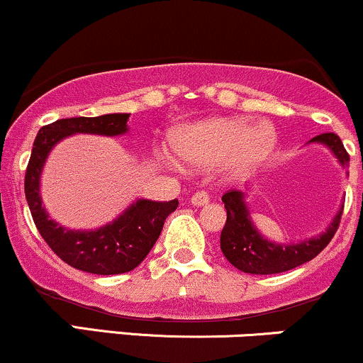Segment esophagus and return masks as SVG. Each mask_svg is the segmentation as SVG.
<instances>
[{"instance_id": "esophagus-1", "label": "esophagus", "mask_w": 363, "mask_h": 363, "mask_svg": "<svg viewBox=\"0 0 363 363\" xmlns=\"http://www.w3.org/2000/svg\"><path fill=\"white\" fill-rule=\"evenodd\" d=\"M208 199H210V198H208L206 191H196V193L191 196V205L203 206V205H206Z\"/></svg>"}]
</instances>
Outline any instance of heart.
Wrapping results in <instances>:
<instances>
[{"label": "heart", "instance_id": "heart-1", "mask_svg": "<svg viewBox=\"0 0 363 363\" xmlns=\"http://www.w3.org/2000/svg\"><path fill=\"white\" fill-rule=\"evenodd\" d=\"M274 145V133L268 124H254L247 119L216 118L193 124L174 140V150L191 164H225L232 177L247 174L261 164ZM181 167L177 160H172Z\"/></svg>", "mask_w": 363, "mask_h": 363}]
</instances>
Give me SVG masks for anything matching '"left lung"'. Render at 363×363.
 <instances>
[{
  "label": "left lung",
  "mask_w": 363,
  "mask_h": 363,
  "mask_svg": "<svg viewBox=\"0 0 363 363\" xmlns=\"http://www.w3.org/2000/svg\"><path fill=\"white\" fill-rule=\"evenodd\" d=\"M311 143H320L335 153L341 165H348L350 155L335 133H323L314 136ZM245 193L230 189L222 196L227 210V222L220 235V247L223 256L237 269L251 274H274L289 272L303 262L314 259L331 242L340 227L343 206L335 215L333 222L323 234L306 239L298 244H277L262 237L254 227L249 208L244 201Z\"/></svg>",
  "instance_id": "obj_1"
}]
</instances>
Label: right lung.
Segmentation results:
<instances>
[{
  "label": "right lung",
  "instance_id": "obj_1",
  "mask_svg": "<svg viewBox=\"0 0 363 363\" xmlns=\"http://www.w3.org/2000/svg\"><path fill=\"white\" fill-rule=\"evenodd\" d=\"M129 114H104L99 118L57 119L37 133L25 172V198L32 218L49 247L66 264L94 274H121L135 269L152 251L165 218L179 201L138 199L114 222L97 230H69L49 218L40 199V174L49 152L66 136L77 133L118 136L128 131Z\"/></svg>",
  "mask_w": 363,
  "mask_h": 363
}]
</instances>
